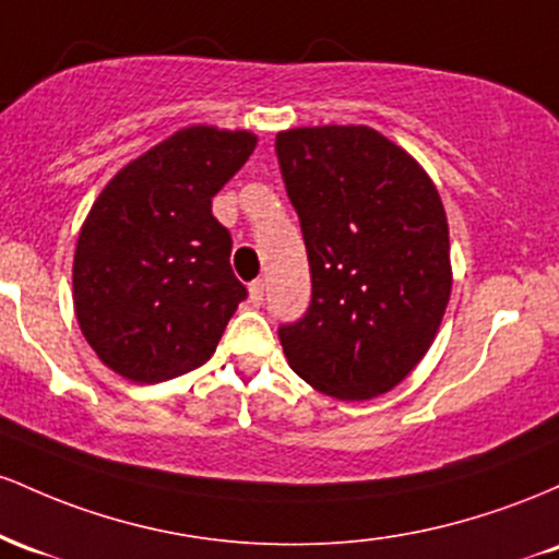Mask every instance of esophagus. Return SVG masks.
<instances>
[{
  "label": "esophagus",
  "mask_w": 559,
  "mask_h": 559,
  "mask_svg": "<svg viewBox=\"0 0 559 559\" xmlns=\"http://www.w3.org/2000/svg\"><path fill=\"white\" fill-rule=\"evenodd\" d=\"M263 290H266V282H263V280H253V282H250V287H248L250 304L261 306V304H263Z\"/></svg>",
  "instance_id": "1"
}]
</instances>
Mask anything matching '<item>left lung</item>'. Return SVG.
<instances>
[{
  "instance_id": "left-lung-1",
  "label": "left lung",
  "mask_w": 559,
  "mask_h": 559,
  "mask_svg": "<svg viewBox=\"0 0 559 559\" xmlns=\"http://www.w3.org/2000/svg\"><path fill=\"white\" fill-rule=\"evenodd\" d=\"M274 150L311 266L309 309L280 328L287 364L332 399L388 393L428 354L451 296L436 185L369 127L280 131Z\"/></svg>"
}]
</instances>
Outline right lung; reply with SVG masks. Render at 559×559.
Wrapping results in <instances>:
<instances>
[{"mask_svg": "<svg viewBox=\"0 0 559 559\" xmlns=\"http://www.w3.org/2000/svg\"><path fill=\"white\" fill-rule=\"evenodd\" d=\"M255 142L250 131L181 129L94 200L73 259V306L94 354L121 378L153 385L198 369L246 300L211 200Z\"/></svg>", "mask_w": 559, "mask_h": 559, "instance_id": "1", "label": "right lung"}]
</instances>
